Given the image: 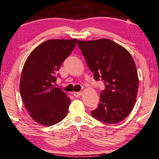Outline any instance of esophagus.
<instances>
[{
	"label": "esophagus",
	"instance_id": "obj_1",
	"mask_svg": "<svg viewBox=\"0 0 159 159\" xmlns=\"http://www.w3.org/2000/svg\"><path fill=\"white\" fill-rule=\"evenodd\" d=\"M73 95H74V97H76V98H78V97L81 96L82 92H80V91H79V92H74L73 93Z\"/></svg>",
	"mask_w": 159,
	"mask_h": 159
}]
</instances>
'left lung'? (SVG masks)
Returning a JSON list of instances; mask_svg holds the SVG:
<instances>
[{
    "mask_svg": "<svg viewBox=\"0 0 159 159\" xmlns=\"http://www.w3.org/2000/svg\"><path fill=\"white\" fill-rule=\"evenodd\" d=\"M77 44L96 80L105 89L91 115L106 124H116L131 113L139 90V76L131 54L124 47L107 39L79 41Z\"/></svg>",
    "mask_w": 159,
    "mask_h": 159,
    "instance_id": "1",
    "label": "left lung"
}]
</instances>
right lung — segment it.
<instances>
[{"instance_id":"obj_1","label":"right lung","mask_w":159,"mask_h":159,"mask_svg":"<svg viewBox=\"0 0 159 159\" xmlns=\"http://www.w3.org/2000/svg\"><path fill=\"white\" fill-rule=\"evenodd\" d=\"M77 39H51L31 52L24 63L20 93L33 120L44 126L60 122L68 114L70 99L53 85L63 61L71 53Z\"/></svg>"}]
</instances>
